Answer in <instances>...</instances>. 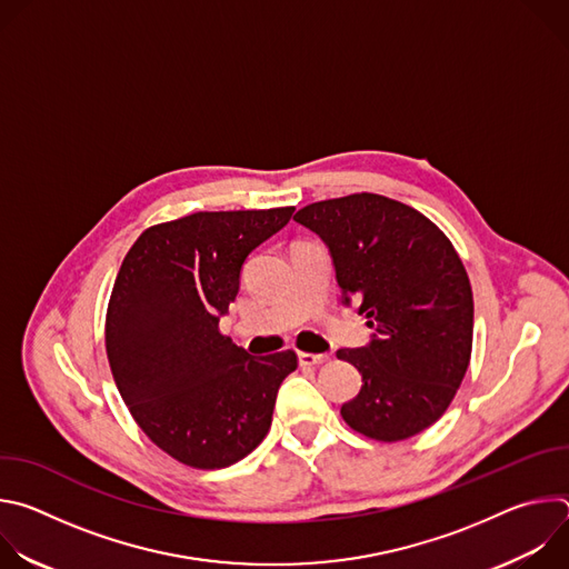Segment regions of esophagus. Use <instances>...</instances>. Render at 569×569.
Here are the masks:
<instances>
[{"label":"esophagus","instance_id":"1","mask_svg":"<svg viewBox=\"0 0 569 569\" xmlns=\"http://www.w3.org/2000/svg\"><path fill=\"white\" fill-rule=\"evenodd\" d=\"M299 362L303 367H317V365L329 362V356L327 353H306V351H299Z\"/></svg>","mask_w":569,"mask_h":569}]
</instances>
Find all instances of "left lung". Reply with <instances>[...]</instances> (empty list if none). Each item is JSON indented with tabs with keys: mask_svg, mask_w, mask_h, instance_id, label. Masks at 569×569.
<instances>
[{
	"mask_svg": "<svg viewBox=\"0 0 569 569\" xmlns=\"http://www.w3.org/2000/svg\"><path fill=\"white\" fill-rule=\"evenodd\" d=\"M295 220L327 242L342 301L373 329L367 347L338 351L362 373L342 419L382 443L423 432L448 410L472 351V290L450 238L376 193L312 202Z\"/></svg>",
	"mask_w": 569,
	"mask_h": 569,
	"instance_id": "8db88e82",
	"label": "left lung"
}]
</instances>
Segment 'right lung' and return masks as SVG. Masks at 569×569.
Instances as JSON below:
<instances>
[{
    "label": "right lung",
    "mask_w": 569,
    "mask_h": 569,
    "mask_svg": "<svg viewBox=\"0 0 569 569\" xmlns=\"http://www.w3.org/2000/svg\"><path fill=\"white\" fill-rule=\"evenodd\" d=\"M295 207L198 211L148 227L128 250L108 315L117 389L143 435L176 461L227 468L268 435L292 349L254 358L220 333L240 268Z\"/></svg>",
    "instance_id": "obj_1"
}]
</instances>
